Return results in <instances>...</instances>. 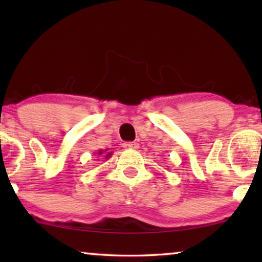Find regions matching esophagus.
Returning <instances> with one entry per match:
<instances>
[{
  "label": "esophagus",
  "mask_w": 262,
  "mask_h": 262,
  "mask_svg": "<svg viewBox=\"0 0 262 262\" xmlns=\"http://www.w3.org/2000/svg\"><path fill=\"white\" fill-rule=\"evenodd\" d=\"M123 146L125 149H138L139 148V144L136 142H125Z\"/></svg>",
  "instance_id": "1"
}]
</instances>
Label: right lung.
I'll list each match as a JSON object with an SVG mask.
<instances>
[{
    "label": "right lung",
    "instance_id": "1",
    "mask_svg": "<svg viewBox=\"0 0 262 262\" xmlns=\"http://www.w3.org/2000/svg\"><path fill=\"white\" fill-rule=\"evenodd\" d=\"M98 155H101L105 157V160H108L111 156L113 155V151H110L108 149H105V150H99L98 151Z\"/></svg>",
    "mask_w": 262,
    "mask_h": 262
}]
</instances>
